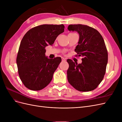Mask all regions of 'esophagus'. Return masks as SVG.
I'll return each instance as SVG.
<instances>
[{
  "mask_svg": "<svg viewBox=\"0 0 122 122\" xmlns=\"http://www.w3.org/2000/svg\"><path fill=\"white\" fill-rule=\"evenodd\" d=\"M62 61H66V58H64V57H62Z\"/></svg>",
  "mask_w": 122,
  "mask_h": 122,
  "instance_id": "1",
  "label": "esophagus"
}]
</instances>
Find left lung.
I'll return each mask as SVG.
<instances>
[{
    "label": "left lung",
    "mask_w": 122,
    "mask_h": 122,
    "mask_svg": "<svg viewBox=\"0 0 122 122\" xmlns=\"http://www.w3.org/2000/svg\"><path fill=\"white\" fill-rule=\"evenodd\" d=\"M68 29L79 34L78 45L75 51L83 57L79 64L67 60L68 81L79 91H93L101 83L106 72L108 52L104 41L98 30L87 25L71 24Z\"/></svg>",
    "instance_id": "8db88e82"
}]
</instances>
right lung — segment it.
Here are the masks:
<instances>
[{
	"mask_svg": "<svg viewBox=\"0 0 122 122\" xmlns=\"http://www.w3.org/2000/svg\"><path fill=\"white\" fill-rule=\"evenodd\" d=\"M64 28L63 24L39 25L29 30L22 39L16 62L20 78L28 89L42 90L51 82L61 59L46 57L45 48L52 45Z\"/></svg>",
	"mask_w": 122,
	"mask_h": 122,
	"instance_id": "right-lung-1",
	"label": "right lung"
}]
</instances>
